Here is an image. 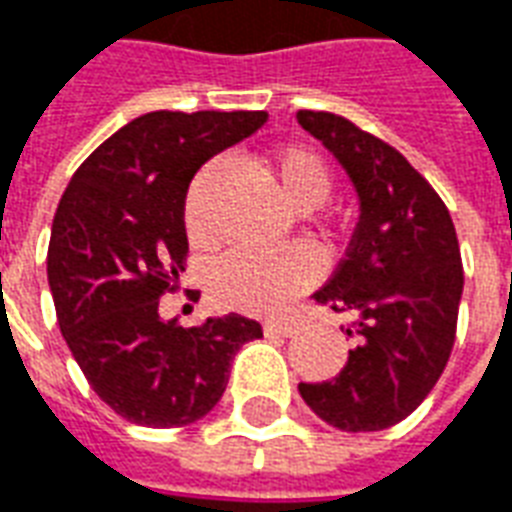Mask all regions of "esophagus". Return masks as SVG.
<instances>
[{
  "label": "esophagus",
  "mask_w": 512,
  "mask_h": 512,
  "mask_svg": "<svg viewBox=\"0 0 512 512\" xmlns=\"http://www.w3.org/2000/svg\"><path fill=\"white\" fill-rule=\"evenodd\" d=\"M264 332L267 334H283V337H291V334L299 332L297 321H288V318H270V321H264Z\"/></svg>",
  "instance_id": "obj_1"
}]
</instances>
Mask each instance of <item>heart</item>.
Masks as SVG:
<instances>
[{
    "label": "heart",
    "instance_id": "obj_1",
    "mask_svg": "<svg viewBox=\"0 0 512 512\" xmlns=\"http://www.w3.org/2000/svg\"><path fill=\"white\" fill-rule=\"evenodd\" d=\"M280 197L294 210H315L332 197V172L310 148L288 145L261 161ZM199 183L186 207L188 234L197 245H207L205 226L199 224ZM318 280V261L302 245H288L272 253L234 251L218 261L210 280V294L221 307L240 313H278Z\"/></svg>",
    "mask_w": 512,
    "mask_h": 512
}]
</instances>
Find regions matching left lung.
<instances>
[{
  "label": "left lung",
  "mask_w": 512,
  "mask_h": 512,
  "mask_svg": "<svg viewBox=\"0 0 512 512\" xmlns=\"http://www.w3.org/2000/svg\"><path fill=\"white\" fill-rule=\"evenodd\" d=\"M359 194V224L345 259L313 299L353 318L340 375L299 383L315 416L343 432L399 424L443 375L459 318L464 270L451 213L410 161L334 113L299 110Z\"/></svg>",
  "instance_id": "obj_1"
}]
</instances>
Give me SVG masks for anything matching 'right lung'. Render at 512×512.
Listing matches in <instances>:
<instances>
[{
  "label": "right lung",
  "mask_w": 512,
  "mask_h": 512,
  "mask_svg": "<svg viewBox=\"0 0 512 512\" xmlns=\"http://www.w3.org/2000/svg\"><path fill=\"white\" fill-rule=\"evenodd\" d=\"M264 121V110L140 115L80 164L53 215L59 329L99 399L132 424L172 429L207 416L234 353L261 337L259 321L237 313L199 326L164 321L159 299L186 270L188 183Z\"/></svg>",
  "instance_id": "1"
}]
</instances>
